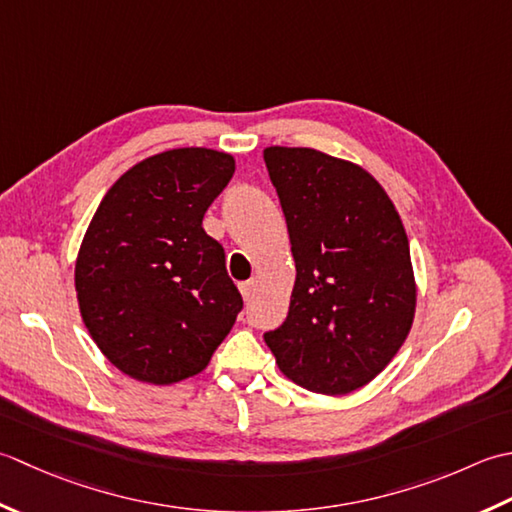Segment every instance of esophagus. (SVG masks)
<instances>
[{
    "instance_id": "1",
    "label": "esophagus",
    "mask_w": 512,
    "mask_h": 512,
    "mask_svg": "<svg viewBox=\"0 0 512 512\" xmlns=\"http://www.w3.org/2000/svg\"><path fill=\"white\" fill-rule=\"evenodd\" d=\"M254 291H256V283H254V280H247V283L241 285V294H243V300H245V302L252 300Z\"/></svg>"
}]
</instances>
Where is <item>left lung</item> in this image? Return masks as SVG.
I'll list each match as a JSON object with an SVG mask.
<instances>
[{"instance_id":"obj_1","label":"left lung","mask_w":512,"mask_h":512,"mask_svg":"<svg viewBox=\"0 0 512 512\" xmlns=\"http://www.w3.org/2000/svg\"><path fill=\"white\" fill-rule=\"evenodd\" d=\"M296 283L283 325L265 333L298 387L344 395L400 351L415 316L409 238L389 194L360 165L311 148H265Z\"/></svg>"}]
</instances>
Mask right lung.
Here are the masks:
<instances>
[{
    "label": "right lung",
    "instance_id": "1",
    "mask_svg": "<svg viewBox=\"0 0 512 512\" xmlns=\"http://www.w3.org/2000/svg\"><path fill=\"white\" fill-rule=\"evenodd\" d=\"M234 156L179 148L134 165L103 196L83 236L75 289L83 325L130 378L174 384L201 373L243 298L203 216Z\"/></svg>",
    "mask_w": 512,
    "mask_h": 512
}]
</instances>
